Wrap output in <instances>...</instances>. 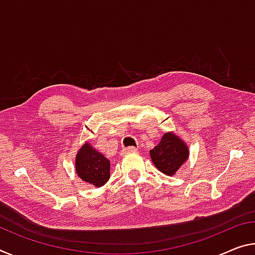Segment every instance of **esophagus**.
Segmentation results:
<instances>
[{"instance_id":"1","label":"esophagus","mask_w":255,"mask_h":255,"mask_svg":"<svg viewBox=\"0 0 255 255\" xmlns=\"http://www.w3.org/2000/svg\"><path fill=\"white\" fill-rule=\"evenodd\" d=\"M132 152H136V147H126V148H123V151H121V154L123 155H126L128 153H132Z\"/></svg>"}]
</instances>
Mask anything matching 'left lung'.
I'll return each mask as SVG.
<instances>
[{"label":"left lung","instance_id":"left-lung-1","mask_svg":"<svg viewBox=\"0 0 255 255\" xmlns=\"http://www.w3.org/2000/svg\"><path fill=\"white\" fill-rule=\"evenodd\" d=\"M149 155L159 170L167 176L175 175L176 171L188 159L187 145L173 132H165L161 142L149 151Z\"/></svg>","mask_w":255,"mask_h":255}]
</instances>
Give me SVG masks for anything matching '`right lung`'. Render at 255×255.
<instances>
[{"label": "right lung", "mask_w": 255, "mask_h": 255, "mask_svg": "<svg viewBox=\"0 0 255 255\" xmlns=\"http://www.w3.org/2000/svg\"><path fill=\"white\" fill-rule=\"evenodd\" d=\"M76 172L80 179L101 187L110 178V161L91 144L85 143L77 153Z\"/></svg>", "instance_id": "right-lung-1"}]
</instances>
